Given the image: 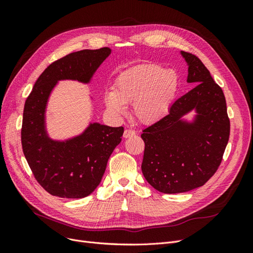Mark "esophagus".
<instances>
[{
	"mask_svg": "<svg viewBox=\"0 0 253 253\" xmlns=\"http://www.w3.org/2000/svg\"><path fill=\"white\" fill-rule=\"evenodd\" d=\"M135 135H136V132L134 131V129H126L124 133L125 138H129V137H133Z\"/></svg>",
	"mask_w": 253,
	"mask_h": 253,
	"instance_id": "esophagus-1",
	"label": "esophagus"
}]
</instances>
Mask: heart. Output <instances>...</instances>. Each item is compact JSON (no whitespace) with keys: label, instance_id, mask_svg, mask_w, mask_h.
I'll return each mask as SVG.
<instances>
[{"label":"heart","instance_id":"obj_1","mask_svg":"<svg viewBox=\"0 0 253 253\" xmlns=\"http://www.w3.org/2000/svg\"><path fill=\"white\" fill-rule=\"evenodd\" d=\"M178 89L172 70L156 64H142L122 72L108 90L104 102L115 117L124 116L126 103L132 102L134 116L143 124L159 120L170 110Z\"/></svg>","mask_w":253,"mask_h":253}]
</instances>
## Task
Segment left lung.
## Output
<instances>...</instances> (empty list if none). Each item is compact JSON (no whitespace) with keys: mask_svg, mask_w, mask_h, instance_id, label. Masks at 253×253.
<instances>
[{"mask_svg":"<svg viewBox=\"0 0 253 253\" xmlns=\"http://www.w3.org/2000/svg\"><path fill=\"white\" fill-rule=\"evenodd\" d=\"M180 55L188 65L187 82L195 86L141 134L142 174L153 188L167 194L204 186L218 169L230 134L223 89L196 56ZM192 110L194 120H183Z\"/></svg>","mask_w":253,"mask_h":253,"instance_id":"1","label":"left lung"}]
</instances>
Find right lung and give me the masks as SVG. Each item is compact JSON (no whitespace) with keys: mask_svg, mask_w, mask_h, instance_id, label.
Returning <instances> with one entry per match:
<instances>
[{"mask_svg":"<svg viewBox=\"0 0 253 253\" xmlns=\"http://www.w3.org/2000/svg\"><path fill=\"white\" fill-rule=\"evenodd\" d=\"M111 52L109 47L83 49L55 61L40 75L25 101L21 131L23 153L37 181L53 196L83 198L93 193L111 154L121 141L124 127L98 122H90L72 138L52 139L45 117L49 96L58 81L89 83Z\"/></svg>","mask_w":253,"mask_h":253,"instance_id":"obj_1","label":"right lung"}]
</instances>
